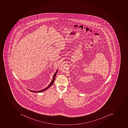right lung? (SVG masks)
<instances>
[{"label": "right lung", "instance_id": "right-lung-1", "mask_svg": "<svg viewBox=\"0 0 128 128\" xmlns=\"http://www.w3.org/2000/svg\"><path fill=\"white\" fill-rule=\"evenodd\" d=\"M58 71L57 70L56 72L54 74V75L53 78V79L52 81L50 83L49 85L45 89H42V90H41L38 91H33L32 90H29L31 92H43L44 91L46 90L48 88H50V87L53 84L54 82L56 76V75Z\"/></svg>", "mask_w": 128, "mask_h": 128}]
</instances>
